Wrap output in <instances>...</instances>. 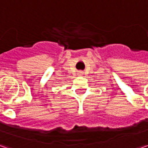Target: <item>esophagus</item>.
Segmentation results:
<instances>
[{
    "label": "esophagus",
    "mask_w": 148,
    "mask_h": 148,
    "mask_svg": "<svg viewBox=\"0 0 148 148\" xmlns=\"http://www.w3.org/2000/svg\"><path fill=\"white\" fill-rule=\"evenodd\" d=\"M82 73H83L82 71H79V74H82Z\"/></svg>",
    "instance_id": "esophagus-1"
}]
</instances>
